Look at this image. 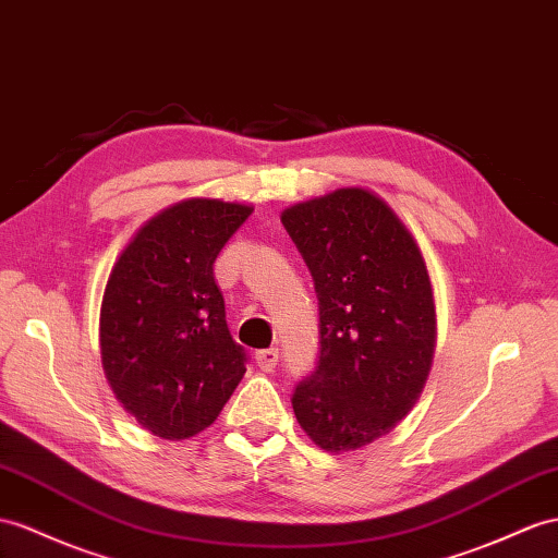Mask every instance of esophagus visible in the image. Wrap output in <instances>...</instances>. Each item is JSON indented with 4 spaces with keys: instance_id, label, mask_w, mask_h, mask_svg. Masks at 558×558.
I'll return each instance as SVG.
<instances>
[{
    "instance_id": "obj_1",
    "label": "esophagus",
    "mask_w": 558,
    "mask_h": 558,
    "mask_svg": "<svg viewBox=\"0 0 558 558\" xmlns=\"http://www.w3.org/2000/svg\"><path fill=\"white\" fill-rule=\"evenodd\" d=\"M254 361L259 365L264 373H274L278 365V349H262L254 353Z\"/></svg>"
}]
</instances>
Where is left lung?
<instances>
[{"instance_id": "1", "label": "left lung", "mask_w": 558, "mask_h": 558, "mask_svg": "<svg viewBox=\"0 0 558 558\" xmlns=\"http://www.w3.org/2000/svg\"><path fill=\"white\" fill-rule=\"evenodd\" d=\"M318 296V359L292 408L316 446L363 448L415 405L436 344L432 282L391 207L339 189L282 211Z\"/></svg>"}]
</instances>
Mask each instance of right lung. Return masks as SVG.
<instances>
[{"label": "right lung", "mask_w": 558, "mask_h": 558, "mask_svg": "<svg viewBox=\"0 0 558 558\" xmlns=\"http://www.w3.org/2000/svg\"><path fill=\"white\" fill-rule=\"evenodd\" d=\"M252 207L193 197L141 228L101 306L106 377L126 412L160 438L207 428L245 375L214 262Z\"/></svg>", "instance_id": "1"}]
</instances>
